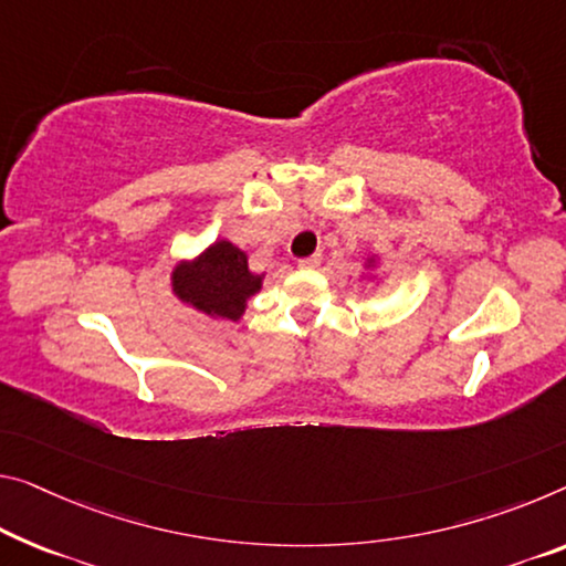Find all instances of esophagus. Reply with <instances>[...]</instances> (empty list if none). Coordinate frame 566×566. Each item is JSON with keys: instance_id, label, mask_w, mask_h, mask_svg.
Masks as SVG:
<instances>
[{"instance_id": "34e87169", "label": "esophagus", "mask_w": 566, "mask_h": 566, "mask_svg": "<svg viewBox=\"0 0 566 566\" xmlns=\"http://www.w3.org/2000/svg\"><path fill=\"white\" fill-rule=\"evenodd\" d=\"M321 263V253H313L311 258H303V260H298V265L301 268H316Z\"/></svg>"}]
</instances>
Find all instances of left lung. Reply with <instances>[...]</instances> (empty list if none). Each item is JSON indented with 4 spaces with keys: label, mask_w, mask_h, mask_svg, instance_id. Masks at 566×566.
<instances>
[{
    "label": "left lung",
    "mask_w": 566,
    "mask_h": 566,
    "mask_svg": "<svg viewBox=\"0 0 566 566\" xmlns=\"http://www.w3.org/2000/svg\"><path fill=\"white\" fill-rule=\"evenodd\" d=\"M367 268H374V258H369V260H367Z\"/></svg>",
    "instance_id": "8db88e82"
}]
</instances>
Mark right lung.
I'll use <instances>...</instances> for the list:
<instances>
[{
  "label": "right lung",
  "mask_w": 566,
  "mask_h": 566,
  "mask_svg": "<svg viewBox=\"0 0 566 566\" xmlns=\"http://www.w3.org/2000/svg\"><path fill=\"white\" fill-rule=\"evenodd\" d=\"M260 289L263 275L250 271L248 255L230 240L212 242L205 253L181 260L171 271V291L181 303L222 321H240Z\"/></svg>",
  "instance_id": "add662e5"
}]
</instances>
